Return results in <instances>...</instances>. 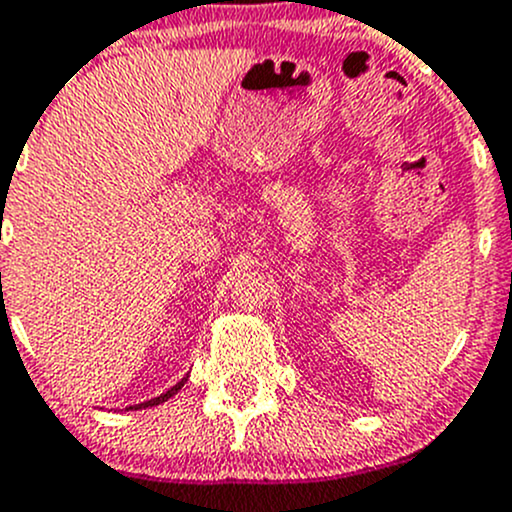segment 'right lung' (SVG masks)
<instances>
[{
  "label": "right lung",
  "mask_w": 512,
  "mask_h": 512,
  "mask_svg": "<svg viewBox=\"0 0 512 512\" xmlns=\"http://www.w3.org/2000/svg\"><path fill=\"white\" fill-rule=\"evenodd\" d=\"M184 383H186V378H181V383H176L174 387H171V390H166L164 395L154 397V400H147V402H142V405H132V407H127V410H144V407H154V405H161V402H166V400H169V397H174L176 392H179L181 387H184Z\"/></svg>",
  "instance_id": "obj_1"
}]
</instances>
